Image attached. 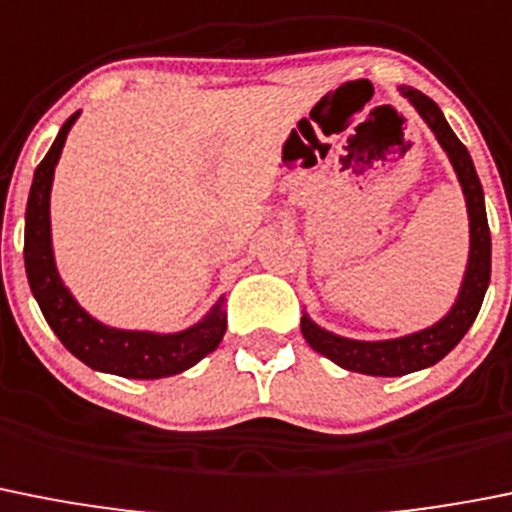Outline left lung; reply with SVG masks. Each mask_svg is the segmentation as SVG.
<instances>
[{
	"label": "left lung",
	"instance_id": "obj_1",
	"mask_svg": "<svg viewBox=\"0 0 512 512\" xmlns=\"http://www.w3.org/2000/svg\"><path fill=\"white\" fill-rule=\"evenodd\" d=\"M398 91L424 119L431 134L437 137L439 147L447 152L459 187H462L467 220H470V253H467V266H464L457 299L449 307V312L439 317L434 325L409 332V335L388 337V340H355V337L337 335V332L317 325L307 312H302V335L314 353L325 355L335 365L353 370V373L381 375V378H396V375H409L416 370L431 368L457 348L459 340L467 335L472 322L477 320V312H480L482 299H485L487 284H490L492 253L485 192H482L470 152L459 142L452 126L444 119L442 109L429 96L411 86H398Z\"/></svg>",
	"mask_w": 512,
	"mask_h": 512
}]
</instances>
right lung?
Wrapping results in <instances>:
<instances>
[{
	"label": "right lung",
	"mask_w": 512,
	"mask_h": 512,
	"mask_svg": "<svg viewBox=\"0 0 512 512\" xmlns=\"http://www.w3.org/2000/svg\"><path fill=\"white\" fill-rule=\"evenodd\" d=\"M81 111H75L63 126L53 147L37 164L25 210V271L32 297L58 335L65 350L98 373L121 375L134 381H157L198 365L213 353L225 335V297H220L195 325L180 332L121 330L96 320L78 304L55 264L53 225H50V192L65 139Z\"/></svg>",
	"instance_id": "obj_1"
}]
</instances>
